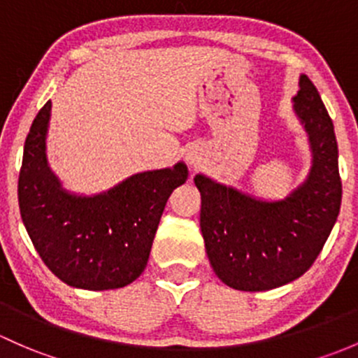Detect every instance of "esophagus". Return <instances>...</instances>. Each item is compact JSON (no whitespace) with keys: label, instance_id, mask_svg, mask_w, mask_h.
<instances>
[{"label":"esophagus","instance_id":"34e87169","mask_svg":"<svg viewBox=\"0 0 358 358\" xmlns=\"http://www.w3.org/2000/svg\"><path fill=\"white\" fill-rule=\"evenodd\" d=\"M187 162H189V165H193V167H198V164H200V158H198L194 153H189L187 155Z\"/></svg>","mask_w":358,"mask_h":358}]
</instances>
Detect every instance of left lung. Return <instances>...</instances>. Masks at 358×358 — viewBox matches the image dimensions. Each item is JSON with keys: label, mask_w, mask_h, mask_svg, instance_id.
<instances>
[{"label": "left lung", "mask_w": 358, "mask_h": 358, "mask_svg": "<svg viewBox=\"0 0 358 358\" xmlns=\"http://www.w3.org/2000/svg\"><path fill=\"white\" fill-rule=\"evenodd\" d=\"M294 110L308 132L314 165L307 182L274 203L196 176L200 227L217 278L239 291L288 285L312 267L338 219L341 178L333 120L310 79L301 76Z\"/></svg>", "instance_id": "1"}]
</instances>
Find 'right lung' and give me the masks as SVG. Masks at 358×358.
Listing matches in <instances>:
<instances>
[{"mask_svg": "<svg viewBox=\"0 0 358 358\" xmlns=\"http://www.w3.org/2000/svg\"><path fill=\"white\" fill-rule=\"evenodd\" d=\"M50 110L48 101L31 125L18 174V206L29 238L65 285L93 291L131 285L148 264L165 203L186 180V165L136 174L93 198L72 196L46 167Z\"/></svg>", "mask_w": 358, "mask_h": 358, "instance_id": "add662e5", "label": "right lung"}]
</instances>
